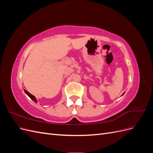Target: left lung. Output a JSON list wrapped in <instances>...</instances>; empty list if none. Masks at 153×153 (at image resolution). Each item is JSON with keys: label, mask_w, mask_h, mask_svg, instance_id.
Instances as JSON below:
<instances>
[{"label": "left lung", "mask_w": 153, "mask_h": 153, "mask_svg": "<svg viewBox=\"0 0 153 153\" xmlns=\"http://www.w3.org/2000/svg\"><path fill=\"white\" fill-rule=\"evenodd\" d=\"M124 94V93H123V94Z\"/></svg>", "instance_id": "left-lung-1"}]
</instances>
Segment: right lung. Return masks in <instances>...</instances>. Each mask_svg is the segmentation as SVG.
Wrapping results in <instances>:
<instances>
[{"mask_svg": "<svg viewBox=\"0 0 153 153\" xmlns=\"http://www.w3.org/2000/svg\"><path fill=\"white\" fill-rule=\"evenodd\" d=\"M24 91H25V92L26 93V94H27V96H28L31 100H33L35 103H37V100H36V98H35V96H34L32 95L31 94H30V93H29V92L28 91H26V90H25V89H24Z\"/></svg>", "mask_w": 153, "mask_h": 153, "instance_id": "obj_1", "label": "right lung"}]
</instances>
